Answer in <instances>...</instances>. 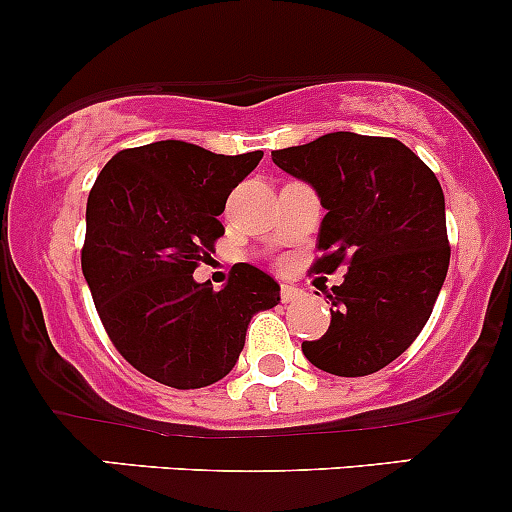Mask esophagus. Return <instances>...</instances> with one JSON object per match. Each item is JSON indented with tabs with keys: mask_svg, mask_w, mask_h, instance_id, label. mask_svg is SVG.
I'll return each instance as SVG.
<instances>
[{
	"mask_svg": "<svg viewBox=\"0 0 512 512\" xmlns=\"http://www.w3.org/2000/svg\"><path fill=\"white\" fill-rule=\"evenodd\" d=\"M297 297H301V289L289 287V284H282V301H292Z\"/></svg>",
	"mask_w": 512,
	"mask_h": 512,
	"instance_id": "obj_1",
	"label": "esophagus"
}]
</instances>
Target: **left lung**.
I'll use <instances>...</instances> for the list:
<instances>
[{"instance_id": "obj_1", "label": "left lung", "mask_w": 512, "mask_h": 512, "mask_svg": "<svg viewBox=\"0 0 512 512\" xmlns=\"http://www.w3.org/2000/svg\"><path fill=\"white\" fill-rule=\"evenodd\" d=\"M272 161L309 181L326 208L311 272L348 267L341 287L326 294L331 326L301 351L341 378L378 373L419 336L449 270L437 176L397 139L353 132L277 149Z\"/></svg>"}]
</instances>
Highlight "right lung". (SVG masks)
I'll use <instances>...</instances> for the list:
<instances>
[{"instance_id":"obj_1","label":"right lung","mask_w":512,"mask_h":512,"mask_svg":"<svg viewBox=\"0 0 512 512\" xmlns=\"http://www.w3.org/2000/svg\"><path fill=\"white\" fill-rule=\"evenodd\" d=\"M260 159L166 139L117 152L90 188L85 282L112 346L161 385L218 383L238 363L252 316L279 304V284L245 262L220 292L193 279L223 238L230 191Z\"/></svg>"}]
</instances>
